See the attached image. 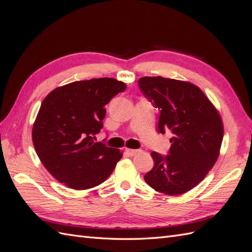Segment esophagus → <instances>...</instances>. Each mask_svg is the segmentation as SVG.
<instances>
[{
  "label": "esophagus",
  "instance_id": "34e87169",
  "mask_svg": "<svg viewBox=\"0 0 252 252\" xmlns=\"http://www.w3.org/2000/svg\"><path fill=\"white\" fill-rule=\"evenodd\" d=\"M125 151H126V154L130 157H133L140 152V150H138V149H129V148H126Z\"/></svg>",
  "mask_w": 252,
  "mask_h": 252
}]
</instances>
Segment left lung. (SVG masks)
Here are the masks:
<instances>
[{
	"label": "left lung",
	"instance_id": "obj_1",
	"mask_svg": "<svg viewBox=\"0 0 252 252\" xmlns=\"http://www.w3.org/2000/svg\"><path fill=\"white\" fill-rule=\"evenodd\" d=\"M140 89L159 109L158 131L171 130L169 155L151 152L155 166L144 175L156 191L183 194L200 184L216 164L224 135L223 121L194 84L162 77H143Z\"/></svg>",
	"mask_w": 252,
	"mask_h": 252
}]
</instances>
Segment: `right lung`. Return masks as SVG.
I'll return each instance as SVG.
<instances>
[{
    "label": "right lung",
    "instance_id": "1",
    "mask_svg": "<svg viewBox=\"0 0 252 252\" xmlns=\"http://www.w3.org/2000/svg\"><path fill=\"white\" fill-rule=\"evenodd\" d=\"M125 89L116 79H91L58 87L44 98L32 142L40 161L60 183L85 190L109 178L123 152L94 142V135L103 127L104 106Z\"/></svg>",
    "mask_w": 252,
    "mask_h": 252
}]
</instances>
